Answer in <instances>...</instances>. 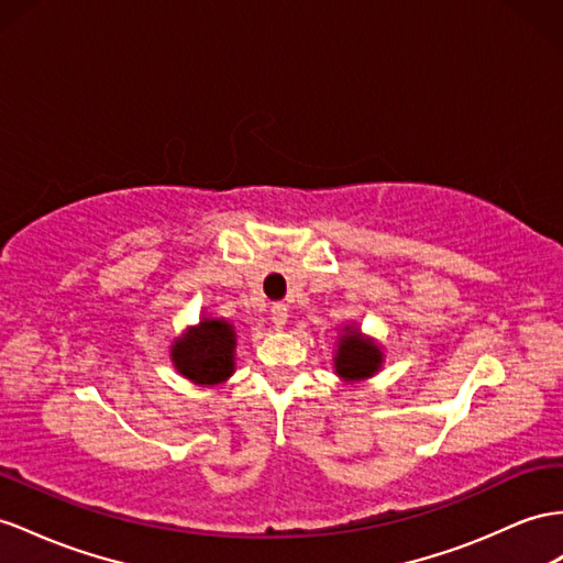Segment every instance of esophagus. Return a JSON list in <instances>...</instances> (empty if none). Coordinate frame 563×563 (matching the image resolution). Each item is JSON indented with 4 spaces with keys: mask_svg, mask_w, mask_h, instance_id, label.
<instances>
[{
    "mask_svg": "<svg viewBox=\"0 0 563 563\" xmlns=\"http://www.w3.org/2000/svg\"><path fill=\"white\" fill-rule=\"evenodd\" d=\"M287 316H290V309H287V305H273L271 307V321L276 328H283L287 323Z\"/></svg>",
    "mask_w": 563,
    "mask_h": 563,
    "instance_id": "esophagus-1",
    "label": "esophagus"
}]
</instances>
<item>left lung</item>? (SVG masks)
I'll return each instance as SVG.
<instances>
[{
  "label": "left lung",
  "mask_w": 563,
  "mask_h": 563,
  "mask_svg": "<svg viewBox=\"0 0 563 563\" xmlns=\"http://www.w3.org/2000/svg\"><path fill=\"white\" fill-rule=\"evenodd\" d=\"M383 354L378 352L376 344H371L368 340L358 338V333L342 335L340 340V350L335 356V368L342 378L358 380V378H368L378 371Z\"/></svg>",
  "instance_id": "1"
}]
</instances>
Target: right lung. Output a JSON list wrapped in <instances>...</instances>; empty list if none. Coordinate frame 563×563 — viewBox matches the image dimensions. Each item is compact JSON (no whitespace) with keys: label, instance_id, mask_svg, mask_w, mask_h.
I'll use <instances>...</instances> for the list:
<instances>
[{"label":"right lung","instance_id":"right-lung-1","mask_svg":"<svg viewBox=\"0 0 563 563\" xmlns=\"http://www.w3.org/2000/svg\"><path fill=\"white\" fill-rule=\"evenodd\" d=\"M235 330L225 321H201L173 347V364L201 385L221 383L233 373Z\"/></svg>","mask_w":563,"mask_h":563}]
</instances>
